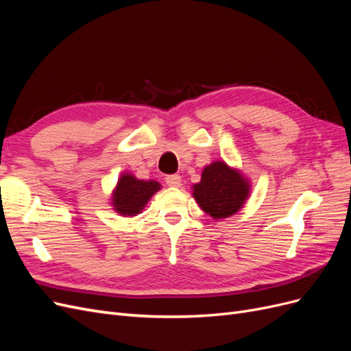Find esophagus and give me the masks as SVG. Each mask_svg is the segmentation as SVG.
I'll return each instance as SVG.
<instances>
[{"mask_svg":"<svg viewBox=\"0 0 351 351\" xmlns=\"http://www.w3.org/2000/svg\"><path fill=\"white\" fill-rule=\"evenodd\" d=\"M165 183L169 187H180L182 186V177L178 174H169L165 177Z\"/></svg>","mask_w":351,"mask_h":351,"instance_id":"1","label":"esophagus"}]
</instances>
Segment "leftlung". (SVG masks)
I'll use <instances>...</instances> for the list:
<instances>
[{
    "label": "left lung",
    "mask_w": 351,
    "mask_h": 351,
    "mask_svg": "<svg viewBox=\"0 0 351 351\" xmlns=\"http://www.w3.org/2000/svg\"><path fill=\"white\" fill-rule=\"evenodd\" d=\"M193 196L208 215L221 219L243 206L249 196V184L236 169L214 162L204 169L200 183L193 186Z\"/></svg>",
    "instance_id": "left-lung-1"
}]
</instances>
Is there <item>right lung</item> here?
<instances>
[{
  "mask_svg": "<svg viewBox=\"0 0 351 351\" xmlns=\"http://www.w3.org/2000/svg\"><path fill=\"white\" fill-rule=\"evenodd\" d=\"M161 189L156 182H143L130 174H124L112 196L114 209L121 215H136L143 209L154 193Z\"/></svg>",
  "mask_w": 351,
  "mask_h": 351,
  "instance_id": "add662e5",
  "label": "right lung"
}]
</instances>
